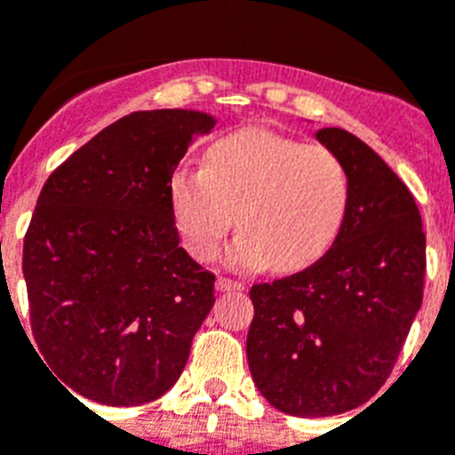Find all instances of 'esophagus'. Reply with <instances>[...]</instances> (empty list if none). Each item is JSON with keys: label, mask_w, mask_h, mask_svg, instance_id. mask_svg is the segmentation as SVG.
<instances>
[{"label": "esophagus", "mask_w": 455, "mask_h": 455, "mask_svg": "<svg viewBox=\"0 0 455 455\" xmlns=\"http://www.w3.org/2000/svg\"><path fill=\"white\" fill-rule=\"evenodd\" d=\"M216 288H219L220 292H228V291H243V283L242 281H232L228 279V276H220L219 281H216Z\"/></svg>", "instance_id": "1"}]
</instances>
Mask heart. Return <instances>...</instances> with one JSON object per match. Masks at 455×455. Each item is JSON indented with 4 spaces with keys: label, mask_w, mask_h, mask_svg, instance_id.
<instances>
[{
    "label": "heart",
    "mask_w": 455,
    "mask_h": 455,
    "mask_svg": "<svg viewBox=\"0 0 455 455\" xmlns=\"http://www.w3.org/2000/svg\"><path fill=\"white\" fill-rule=\"evenodd\" d=\"M348 176L335 153L251 127L209 146L204 169L172 179V212L188 253L212 262L242 228L228 262L236 269H302L337 236Z\"/></svg>",
    "instance_id": "1"
}]
</instances>
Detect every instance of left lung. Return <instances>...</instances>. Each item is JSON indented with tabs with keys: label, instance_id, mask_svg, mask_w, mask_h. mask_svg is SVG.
Wrapping results in <instances>:
<instances>
[{
	"label": "left lung",
	"instance_id": "8db88e82",
	"mask_svg": "<svg viewBox=\"0 0 455 455\" xmlns=\"http://www.w3.org/2000/svg\"><path fill=\"white\" fill-rule=\"evenodd\" d=\"M316 139L341 160L348 204L314 265L251 288V377L272 407L318 419L365 404L390 377L423 302L426 232L400 176L339 127Z\"/></svg>",
	"mask_w": 455,
	"mask_h": 455
}]
</instances>
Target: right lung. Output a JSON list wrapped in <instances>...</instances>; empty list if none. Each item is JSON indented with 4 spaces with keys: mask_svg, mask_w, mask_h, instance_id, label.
Wrapping results in <instances>:
<instances>
[{
    "mask_svg": "<svg viewBox=\"0 0 455 455\" xmlns=\"http://www.w3.org/2000/svg\"><path fill=\"white\" fill-rule=\"evenodd\" d=\"M213 125L188 108L134 111L41 188L22 274L34 341L65 390L137 407L181 377L216 276L179 246L172 176Z\"/></svg>",
    "mask_w": 455,
    "mask_h": 455,
    "instance_id": "1",
    "label": "right lung"
}]
</instances>
